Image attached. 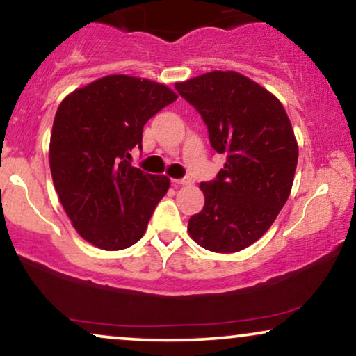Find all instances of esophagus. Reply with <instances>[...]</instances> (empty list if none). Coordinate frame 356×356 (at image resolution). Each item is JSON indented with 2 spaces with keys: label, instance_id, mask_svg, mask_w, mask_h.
I'll return each mask as SVG.
<instances>
[{
  "label": "esophagus",
  "instance_id": "esophagus-1",
  "mask_svg": "<svg viewBox=\"0 0 356 356\" xmlns=\"http://www.w3.org/2000/svg\"><path fill=\"white\" fill-rule=\"evenodd\" d=\"M174 184H179V186H192V179L191 177H184V179H174Z\"/></svg>",
  "mask_w": 356,
  "mask_h": 356
}]
</instances>
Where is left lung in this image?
Masks as SVG:
<instances>
[{
	"label": "left lung",
	"instance_id": "left-lung-1",
	"mask_svg": "<svg viewBox=\"0 0 356 356\" xmlns=\"http://www.w3.org/2000/svg\"><path fill=\"white\" fill-rule=\"evenodd\" d=\"M199 111L224 169L200 184L204 209L189 219L200 247L232 254L270 229L292 191L298 144L282 102L237 71H212L175 83Z\"/></svg>",
	"mask_w": 356,
	"mask_h": 356
}]
</instances>
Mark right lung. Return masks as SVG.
I'll return each mask as SVG.
<instances>
[{
    "label": "right lung",
    "mask_w": 356,
    "mask_h": 356,
    "mask_svg": "<svg viewBox=\"0 0 356 356\" xmlns=\"http://www.w3.org/2000/svg\"><path fill=\"white\" fill-rule=\"evenodd\" d=\"M177 99L165 84L111 74L61 101L49 140V167L64 212L86 242L122 250L139 241L169 191L167 175L129 164L144 124Z\"/></svg>",
    "instance_id": "add662e5"
}]
</instances>
